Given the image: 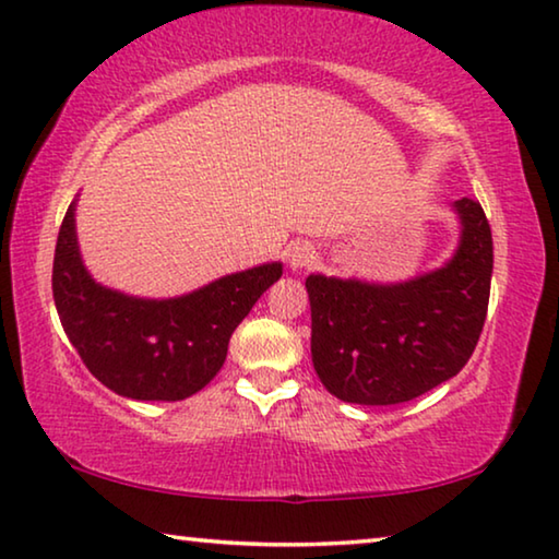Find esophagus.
Returning a JSON list of instances; mask_svg holds the SVG:
<instances>
[{"instance_id": "34e87169", "label": "esophagus", "mask_w": 559, "mask_h": 559, "mask_svg": "<svg viewBox=\"0 0 559 559\" xmlns=\"http://www.w3.org/2000/svg\"><path fill=\"white\" fill-rule=\"evenodd\" d=\"M316 259H318V255H316V248L311 243L298 241V243L288 248V263H290V269H294V271L308 269V265L316 263Z\"/></svg>"}]
</instances>
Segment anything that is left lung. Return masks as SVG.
Segmentation results:
<instances>
[{"label": "left lung", "instance_id": "left-lung-1", "mask_svg": "<svg viewBox=\"0 0 559 559\" xmlns=\"http://www.w3.org/2000/svg\"><path fill=\"white\" fill-rule=\"evenodd\" d=\"M460 246L442 269L378 283L308 276L311 356L328 393L345 403L395 405L445 383L480 338L492 278V234L473 199L455 201Z\"/></svg>", "mask_w": 559, "mask_h": 559}]
</instances>
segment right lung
I'll list each match as a JSON object with an SVG mask.
<instances>
[{"instance_id":"obj_1","label":"right lung","mask_w":559,"mask_h":559,"mask_svg":"<svg viewBox=\"0 0 559 559\" xmlns=\"http://www.w3.org/2000/svg\"><path fill=\"white\" fill-rule=\"evenodd\" d=\"M281 273V263H263L166 300L119 294L86 273L72 203L59 228L51 290L67 338L96 380L131 401H183L218 373L236 325Z\"/></svg>"}]
</instances>
